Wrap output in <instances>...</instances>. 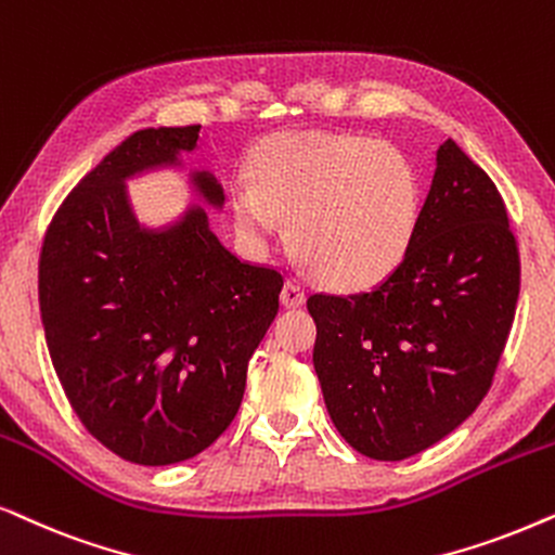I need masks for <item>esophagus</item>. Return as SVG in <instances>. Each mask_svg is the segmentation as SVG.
Masks as SVG:
<instances>
[{
    "mask_svg": "<svg viewBox=\"0 0 555 555\" xmlns=\"http://www.w3.org/2000/svg\"><path fill=\"white\" fill-rule=\"evenodd\" d=\"M307 301V294L301 289V284L297 282H286L284 289H282V305L286 309H297Z\"/></svg>",
    "mask_w": 555,
    "mask_h": 555,
    "instance_id": "esophagus-1",
    "label": "esophagus"
}]
</instances>
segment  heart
<instances>
[{"label":"heart","instance_id":"heart-1","mask_svg":"<svg viewBox=\"0 0 555 555\" xmlns=\"http://www.w3.org/2000/svg\"><path fill=\"white\" fill-rule=\"evenodd\" d=\"M254 177L233 195L243 235L266 246L279 235V218H292L294 254L332 289L380 284L409 254L421 182L396 146L332 131H284L261 144Z\"/></svg>","mask_w":555,"mask_h":555}]
</instances>
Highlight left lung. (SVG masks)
I'll return each instance as SVG.
<instances>
[{"mask_svg":"<svg viewBox=\"0 0 555 555\" xmlns=\"http://www.w3.org/2000/svg\"><path fill=\"white\" fill-rule=\"evenodd\" d=\"M518 294L505 203L447 139L401 266L371 292L307 299L314 371L347 444L401 462L449 437L492 386Z\"/></svg>","mask_w":555,"mask_h":555,"instance_id":"obj_1","label":"left lung"}]
</instances>
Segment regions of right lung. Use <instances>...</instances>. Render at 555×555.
<instances>
[{
	"instance_id": "obj_1",
	"label": "right lung",
	"mask_w": 555,
	"mask_h": 555,
	"mask_svg": "<svg viewBox=\"0 0 555 555\" xmlns=\"http://www.w3.org/2000/svg\"><path fill=\"white\" fill-rule=\"evenodd\" d=\"M197 139L201 127L131 134L65 197L40 254L42 327L65 396L103 447L146 467L190 460L231 426L284 286L231 254L203 205L139 223L127 182L182 169ZM190 184L223 208L208 169Z\"/></svg>"
}]
</instances>
